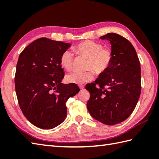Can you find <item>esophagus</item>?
Returning <instances> with one entry per match:
<instances>
[{
    "instance_id": "1",
    "label": "esophagus",
    "mask_w": 159,
    "mask_h": 159,
    "mask_svg": "<svg viewBox=\"0 0 159 159\" xmlns=\"http://www.w3.org/2000/svg\"><path fill=\"white\" fill-rule=\"evenodd\" d=\"M79 88H80V89H84V85H80V86H79Z\"/></svg>"
}]
</instances>
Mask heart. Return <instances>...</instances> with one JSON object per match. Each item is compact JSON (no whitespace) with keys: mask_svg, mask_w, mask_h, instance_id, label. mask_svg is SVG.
I'll return each instance as SVG.
<instances>
[{"mask_svg":"<svg viewBox=\"0 0 159 159\" xmlns=\"http://www.w3.org/2000/svg\"><path fill=\"white\" fill-rule=\"evenodd\" d=\"M74 50L89 59L87 68L92 70L97 74L104 72L109 68L113 59V53L111 49L104 48L102 43L87 40L77 45ZM74 54L70 50L64 51L60 57V63L64 69L69 70L72 67ZM94 77L92 70L87 72L73 71L66 77L67 83L77 84L85 83L93 80Z\"/></svg>","mask_w":159,"mask_h":159,"instance_id":"heart-1","label":"heart"}]
</instances>
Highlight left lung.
I'll use <instances>...</instances> for the list:
<instances>
[{"label":"left lung","mask_w":159,"mask_h":159,"mask_svg":"<svg viewBox=\"0 0 159 159\" xmlns=\"http://www.w3.org/2000/svg\"><path fill=\"white\" fill-rule=\"evenodd\" d=\"M100 39L110 42L113 59L109 68L100 73L95 82L86 85L90 93L87 106L94 119L115 125L130 116L139 100L140 63L133 46L122 36L110 33Z\"/></svg>","instance_id":"8db88e82"}]
</instances>
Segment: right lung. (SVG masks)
I'll list each match as a JSON object with an SVG mask.
<instances>
[{
	"mask_svg": "<svg viewBox=\"0 0 159 159\" xmlns=\"http://www.w3.org/2000/svg\"><path fill=\"white\" fill-rule=\"evenodd\" d=\"M69 43L41 38L31 42L19 56L15 88L24 116L34 126L52 129L67 117L66 102L79 93L74 84H63L60 57Z\"/></svg>",
	"mask_w": 159,
	"mask_h": 159,
	"instance_id": "1",
	"label": "right lung"
}]
</instances>
